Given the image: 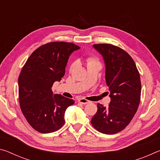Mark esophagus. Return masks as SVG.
I'll return each mask as SVG.
<instances>
[{
    "instance_id": "34e87169",
    "label": "esophagus",
    "mask_w": 160,
    "mask_h": 160,
    "mask_svg": "<svg viewBox=\"0 0 160 160\" xmlns=\"http://www.w3.org/2000/svg\"><path fill=\"white\" fill-rule=\"evenodd\" d=\"M78 102L80 103V104H88V103H90V102L88 101V100H87L86 99H84V98H80L78 100Z\"/></svg>"
}]
</instances>
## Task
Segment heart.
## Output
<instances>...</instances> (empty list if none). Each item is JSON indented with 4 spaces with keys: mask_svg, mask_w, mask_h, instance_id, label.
I'll return each instance as SVG.
<instances>
[{
    "mask_svg": "<svg viewBox=\"0 0 160 160\" xmlns=\"http://www.w3.org/2000/svg\"><path fill=\"white\" fill-rule=\"evenodd\" d=\"M87 63H88V65L89 64H92V63H98V61L96 58L93 57V56H90V57L88 58L87 59ZM74 63H72L71 66H70V70H72V68L74 67Z\"/></svg>",
    "mask_w": 160,
    "mask_h": 160,
    "instance_id": "obj_1",
    "label": "heart"
}]
</instances>
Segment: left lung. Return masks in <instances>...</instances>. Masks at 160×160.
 <instances>
[{"instance_id":"8db88e82","label":"left lung","mask_w":160,"mask_h":160,"mask_svg":"<svg viewBox=\"0 0 160 160\" xmlns=\"http://www.w3.org/2000/svg\"><path fill=\"white\" fill-rule=\"evenodd\" d=\"M93 47L104 60L111 102L107 108L97 104V112L91 123L100 132L115 134L128 125L138 108L141 94L140 73L131 56L122 48L110 44Z\"/></svg>"}]
</instances>
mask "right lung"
I'll use <instances>...</instances> for the list:
<instances>
[{"label":"right lung","mask_w":160,"mask_h":160,"mask_svg":"<svg viewBox=\"0 0 160 160\" xmlns=\"http://www.w3.org/2000/svg\"><path fill=\"white\" fill-rule=\"evenodd\" d=\"M79 48L70 42L47 43L37 48L24 65L18 78L19 102L26 120L37 131L48 133L64 125L65 112L75 102L53 95L51 88L61 80L70 55Z\"/></svg>","instance_id":"add662e5"}]
</instances>
